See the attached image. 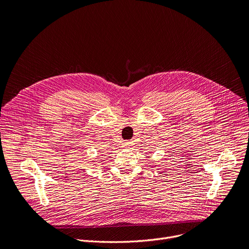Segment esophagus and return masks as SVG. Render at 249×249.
Segmentation results:
<instances>
[{"label": "esophagus", "instance_id": "1", "mask_svg": "<svg viewBox=\"0 0 249 249\" xmlns=\"http://www.w3.org/2000/svg\"><path fill=\"white\" fill-rule=\"evenodd\" d=\"M132 142H125V143H123V148H130L132 146Z\"/></svg>", "mask_w": 249, "mask_h": 249}]
</instances>
